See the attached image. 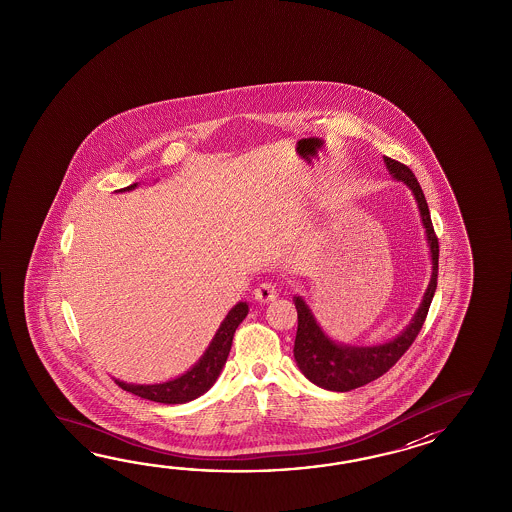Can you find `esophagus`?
Here are the masks:
<instances>
[{"instance_id": "obj_1", "label": "esophagus", "mask_w": 512, "mask_h": 512, "mask_svg": "<svg viewBox=\"0 0 512 512\" xmlns=\"http://www.w3.org/2000/svg\"><path fill=\"white\" fill-rule=\"evenodd\" d=\"M276 296H278L276 283L263 282L254 289V298H256L258 302H272Z\"/></svg>"}]
</instances>
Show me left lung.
<instances>
[{
    "label": "left lung",
    "instance_id": "left-lung-1",
    "mask_svg": "<svg viewBox=\"0 0 512 512\" xmlns=\"http://www.w3.org/2000/svg\"><path fill=\"white\" fill-rule=\"evenodd\" d=\"M384 164L395 181H401L412 190L415 203L421 214L423 229H425L430 260H432V278L426 287L423 302L415 311L410 324L404 327L397 337L377 344V346H351L342 344L327 335L326 331L316 322L313 311L305 304L302 296H294L293 302L298 311V331L294 338V360L300 371L309 381L329 390V392H351L368 382L379 379L386 371L392 368L397 360L403 357L406 349L412 346L415 337L419 335L421 327L425 324L428 309L434 298L437 287V267H439V243L435 238L430 210L426 205L425 194L417 183L412 170L393 161L390 157H384Z\"/></svg>",
    "mask_w": 512,
    "mask_h": 512
}]
</instances>
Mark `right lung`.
<instances>
[{
	"label": "right lung",
	"mask_w": 512,
	"mask_h": 512,
	"mask_svg": "<svg viewBox=\"0 0 512 512\" xmlns=\"http://www.w3.org/2000/svg\"><path fill=\"white\" fill-rule=\"evenodd\" d=\"M137 186L139 183H133L119 192H130ZM247 315H249L247 302H238L234 305L230 309L229 315L225 316V320L221 322L212 342L205 349L203 357L197 360L196 364L190 370L185 371L183 375L170 379V381L159 382V384H131V382L128 384L119 379H115V382L122 390L142 397V399L153 401V403L183 404L194 401L203 393L208 392L214 386V382L218 381L219 373L223 370L227 357H229L234 333Z\"/></svg>",
	"instance_id": "right-lung-1"
}]
</instances>
